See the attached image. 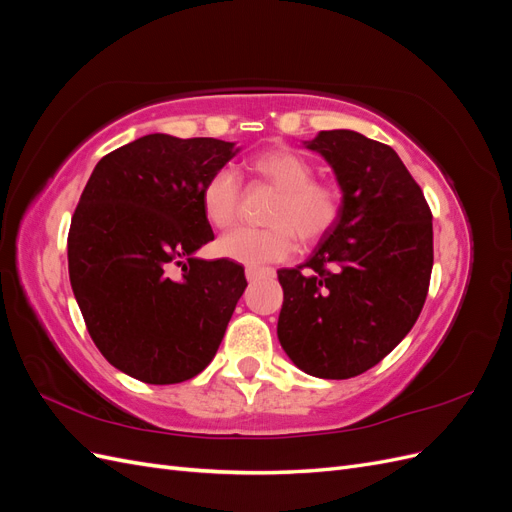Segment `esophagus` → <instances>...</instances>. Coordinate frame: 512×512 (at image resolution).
Masks as SVG:
<instances>
[{
	"instance_id": "1",
	"label": "esophagus",
	"mask_w": 512,
	"mask_h": 512,
	"mask_svg": "<svg viewBox=\"0 0 512 512\" xmlns=\"http://www.w3.org/2000/svg\"><path fill=\"white\" fill-rule=\"evenodd\" d=\"M273 275H275V271L269 267H247L245 269L247 282H256V280H260V277H273Z\"/></svg>"
}]
</instances>
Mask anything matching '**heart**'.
Returning a JSON list of instances; mask_svg holds the SVG:
<instances>
[{
  "instance_id": "obj_1",
  "label": "heart",
  "mask_w": 512,
  "mask_h": 512,
  "mask_svg": "<svg viewBox=\"0 0 512 512\" xmlns=\"http://www.w3.org/2000/svg\"><path fill=\"white\" fill-rule=\"evenodd\" d=\"M254 179L271 185L277 196L267 211L265 228H235L215 250L241 265L280 262L294 252V235L303 243H316L335 226L344 207L342 190L331 181L314 179V164L301 153L275 147L247 162ZM241 181L230 168H220L203 183L200 207L215 228H228L239 215Z\"/></svg>"
}]
</instances>
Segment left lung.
<instances>
[{
	"label": "left lung",
	"mask_w": 512,
	"mask_h": 512,
	"mask_svg": "<svg viewBox=\"0 0 512 512\" xmlns=\"http://www.w3.org/2000/svg\"><path fill=\"white\" fill-rule=\"evenodd\" d=\"M307 149L327 160L344 207L312 258L277 271V337L305 374L346 380L408 335L433 267L431 209L397 153L352 130H322Z\"/></svg>",
	"instance_id": "8db88e82"
}]
</instances>
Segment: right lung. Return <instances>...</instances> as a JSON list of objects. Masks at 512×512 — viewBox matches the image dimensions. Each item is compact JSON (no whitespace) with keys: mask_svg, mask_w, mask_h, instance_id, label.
I'll list each match as a JSON object with an SVG mask.
<instances>
[{"mask_svg":"<svg viewBox=\"0 0 512 512\" xmlns=\"http://www.w3.org/2000/svg\"><path fill=\"white\" fill-rule=\"evenodd\" d=\"M237 151L218 138L147 134L91 173L68 232L70 284L91 339L123 374L177 384L218 352L245 273L194 252L213 241L200 190Z\"/></svg>","mask_w":512,"mask_h":512,"instance_id":"add662e5","label":"right lung"}]
</instances>
